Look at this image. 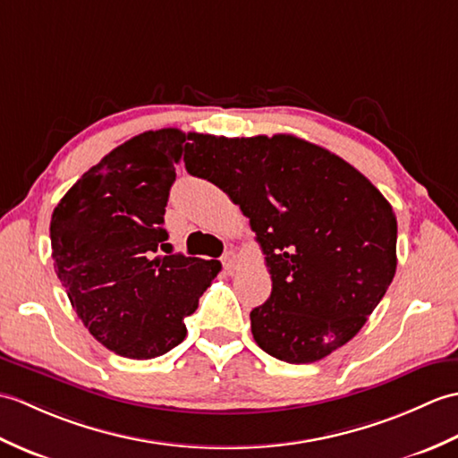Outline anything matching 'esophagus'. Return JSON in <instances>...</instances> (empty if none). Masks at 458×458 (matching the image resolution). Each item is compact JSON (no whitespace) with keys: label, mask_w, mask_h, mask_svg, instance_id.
<instances>
[{"label":"esophagus","mask_w":458,"mask_h":458,"mask_svg":"<svg viewBox=\"0 0 458 458\" xmlns=\"http://www.w3.org/2000/svg\"><path fill=\"white\" fill-rule=\"evenodd\" d=\"M221 262H223V267H225V270H229V272L235 270L237 268V255L233 250H229L221 257Z\"/></svg>","instance_id":"34e87169"}]
</instances>
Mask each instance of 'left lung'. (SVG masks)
<instances>
[{
  "label": "left lung",
  "instance_id": "left-lung-1",
  "mask_svg": "<svg viewBox=\"0 0 458 458\" xmlns=\"http://www.w3.org/2000/svg\"><path fill=\"white\" fill-rule=\"evenodd\" d=\"M188 139L186 170L237 203L267 255L272 292L250 311L259 347L306 364L349 343L395 274L388 199L349 162L293 135Z\"/></svg>",
  "mask_w": 458,
  "mask_h": 458
}]
</instances>
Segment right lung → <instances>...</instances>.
<instances>
[{
    "label": "right lung",
    "instance_id": "right-lung-1",
    "mask_svg": "<svg viewBox=\"0 0 458 458\" xmlns=\"http://www.w3.org/2000/svg\"><path fill=\"white\" fill-rule=\"evenodd\" d=\"M180 129L147 131L91 166L50 219L55 272L78 318L119 357L147 360L186 339L184 319L221 270L219 260L152 257L165 223Z\"/></svg>",
    "mask_w": 458,
    "mask_h": 458
}]
</instances>
